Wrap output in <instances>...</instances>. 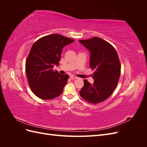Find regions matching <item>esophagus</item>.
I'll use <instances>...</instances> for the list:
<instances>
[{
  "label": "esophagus",
  "instance_id": "34e87169",
  "mask_svg": "<svg viewBox=\"0 0 147 147\" xmlns=\"http://www.w3.org/2000/svg\"><path fill=\"white\" fill-rule=\"evenodd\" d=\"M70 78L71 79H76V78H77V77L76 76H74V75H71V76L70 77Z\"/></svg>",
  "mask_w": 147,
  "mask_h": 147
}]
</instances>
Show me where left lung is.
I'll use <instances>...</instances> for the list:
<instances>
[{
  "label": "left lung",
  "instance_id": "obj_1",
  "mask_svg": "<svg viewBox=\"0 0 147 147\" xmlns=\"http://www.w3.org/2000/svg\"><path fill=\"white\" fill-rule=\"evenodd\" d=\"M78 41L90 52V67L94 70V83L84 80L80 94L90 103H100L109 98L118 84L121 65L117 52L111 44L99 37Z\"/></svg>",
  "mask_w": 147,
  "mask_h": 147
}]
</instances>
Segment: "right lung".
<instances>
[{"mask_svg":"<svg viewBox=\"0 0 147 147\" xmlns=\"http://www.w3.org/2000/svg\"><path fill=\"white\" fill-rule=\"evenodd\" d=\"M74 41L55 34L43 37L33 44L26 61V73L31 90L39 98L50 100L62 94L69 77L61 75L53 67L59 65L63 47Z\"/></svg>","mask_w":147,"mask_h":147,"instance_id":"obj_1","label":"right lung"}]
</instances>
